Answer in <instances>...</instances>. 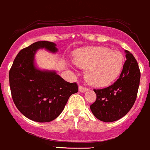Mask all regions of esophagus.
Returning a JSON list of instances; mask_svg holds the SVG:
<instances>
[{
	"label": "esophagus",
	"mask_w": 150,
	"mask_h": 150,
	"mask_svg": "<svg viewBox=\"0 0 150 150\" xmlns=\"http://www.w3.org/2000/svg\"><path fill=\"white\" fill-rule=\"evenodd\" d=\"M79 90L80 92H86V91L88 90V88L85 87V86L80 85L79 86Z\"/></svg>",
	"instance_id": "34e87169"
}]
</instances>
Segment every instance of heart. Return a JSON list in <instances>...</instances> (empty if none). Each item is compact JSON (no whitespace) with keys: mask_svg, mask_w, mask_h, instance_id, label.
<instances>
[{"mask_svg":"<svg viewBox=\"0 0 150 150\" xmlns=\"http://www.w3.org/2000/svg\"><path fill=\"white\" fill-rule=\"evenodd\" d=\"M74 64L86 69L85 78L92 86H105L113 82L121 74L124 58L119 51L105 47H88L77 50Z\"/></svg>","mask_w":150,"mask_h":150,"instance_id":"b5f03b06","label":"heart"}]
</instances>
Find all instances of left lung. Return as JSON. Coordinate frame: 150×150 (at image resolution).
Wrapping results in <instances>:
<instances>
[{
    "label": "left lung",
    "mask_w": 150,
    "mask_h": 150,
    "mask_svg": "<svg viewBox=\"0 0 150 150\" xmlns=\"http://www.w3.org/2000/svg\"><path fill=\"white\" fill-rule=\"evenodd\" d=\"M125 52L126 60L117 81L108 87L94 89L97 98L90 109L100 121L120 119L132 109L137 99L141 73L134 55L128 50Z\"/></svg>",
    "instance_id": "left-lung-1"
}]
</instances>
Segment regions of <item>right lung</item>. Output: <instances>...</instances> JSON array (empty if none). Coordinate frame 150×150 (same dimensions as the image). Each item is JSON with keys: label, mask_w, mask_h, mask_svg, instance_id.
<instances>
[{"label": "right lung", "mask_w": 150, "mask_h": 150, "mask_svg": "<svg viewBox=\"0 0 150 150\" xmlns=\"http://www.w3.org/2000/svg\"><path fill=\"white\" fill-rule=\"evenodd\" d=\"M55 44L39 41L22 49L9 71L13 101L24 116L34 121L50 122L62 112L69 97L78 92L76 82L65 81L55 71H40L34 65L39 48L55 52Z\"/></svg>", "instance_id": "obj_1"}]
</instances>
